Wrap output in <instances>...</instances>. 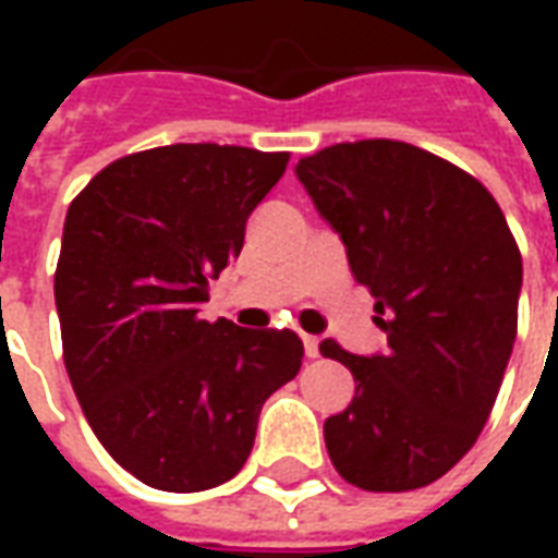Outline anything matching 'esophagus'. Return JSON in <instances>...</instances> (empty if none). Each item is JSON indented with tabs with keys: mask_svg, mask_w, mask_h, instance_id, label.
<instances>
[{
	"mask_svg": "<svg viewBox=\"0 0 558 558\" xmlns=\"http://www.w3.org/2000/svg\"><path fill=\"white\" fill-rule=\"evenodd\" d=\"M302 343H304V355L307 359H316L319 355V340L314 335H302Z\"/></svg>",
	"mask_w": 558,
	"mask_h": 558,
	"instance_id": "34e87169",
	"label": "esophagus"
}]
</instances>
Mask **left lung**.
Masks as SVG:
<instances>
[{
    "mask_svg": "<svg viewBox=\"0 0 558 558\" xmlns=\"http://www.w3.org/2000/svg\"><path fill=\"white\" fill-rule=\"evenodd\" d=\"M295 175L388 335L376 355L319 343L355 376L323 427L328 457L362 490L424 487L475 445L502 386L523 287L514 235L478 179L410 143H338Z\"/></svg>",
    "mask_w": 558,
    "mask_h": 558,
    "instance_id": "1",
    "label": "left lung"
}]
</instances>
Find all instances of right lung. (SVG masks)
<instances>
[{"label": "right lung", "instance_id": "1", "mask_svg": "<svg viewBox=\"0 0 558 558\" xmlns=\"http://www.w3.org/2000/svg\"><path fill=\"white\" fill-rule=\"evenodd\" d=\"M287 160L218 143L148 148L104 167L68 208L53 283L68 376L95 436L148 487L230 481L263 403L302 367L290 328L199 316Z\"/></svg>", "mask_w": 558, "mask_h": 558}]
</instances>
